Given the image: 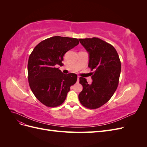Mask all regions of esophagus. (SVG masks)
<instances>
[{
    "label": "esophagus",
    "instance_id": "obj_1",
    "mask_svg": "<svg viewBox=\"0 0 147 147\" xmlns=\"http://www.w3.org/2000/svg\"><path fill=\"white\" fill-rule=\"evenodd\" d=\"M79 78H80V77L78 76L77 77V82H79Z\"/></svg>",
    "mask_w": 147,
    "mask_h": 147
}]
</instances>
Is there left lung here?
<instances>
[{
    "mask_svg": "<svg viewBox=\"0 0 147 147\" xmlns=\"http://www.w3.org/2000/svg\"><path fill=\"white\" fill-rule=\"evenodd\" d=\"M78 40L89 54L88 67L94 71L91 84L84 78L80 77L83 90L78 99L85 107L96 109L107 103L116 91L121 62L115 48L102 40L96 37Z\"/></svg>",
    "mask_w": 147,
    "mask_h": 147,
    "instance_id": "left-lung-1",
    "label": "left lung"
}]
</instances>
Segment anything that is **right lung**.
Instances as JSON below:
<instances>
[{"instance_id": "add662e5", "label": "right lung", "mask_w": 147, "mask_h": 147, "mask_svg": "<svg viewBox=\"0 0 147 147\" xmlns=\"http://www.w3.org/2000/svg\"><path fill=\"white\" fill-rule=\"evenodd\" d=\"M77 38L55 36L40 42L29 56L28 81L36 98L50 107L64 102L70 86L77 82V75L64 74L56 68L63 65L64 55L78 45Z\"/></svg>"}]
</instances>
